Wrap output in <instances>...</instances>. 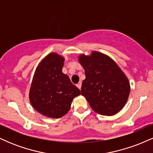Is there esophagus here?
Masks as SVG:
<instances>
[{
  "mask_svg": "<svg viewBox=\"0 0 153 153\" xmlns=\"http://www.w3.org/2000/svg\"><path fill=\"white\" fill-rule=\"evenodd\" d=\"M81 85H82V83H81V82H78V84H77V87L79 89H81Z\"/></svg>",
  "mask_w": 153,
  "mask_h": 153,
  "instance_id": "esophagus-1",
  "label": "esophagus"
}]
</instances>
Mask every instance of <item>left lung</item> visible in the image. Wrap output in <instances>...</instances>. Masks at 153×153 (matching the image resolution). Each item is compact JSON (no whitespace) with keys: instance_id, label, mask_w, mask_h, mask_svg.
I'll list each match as a JSON object with an SVG mask.
<instances>
[{"instance_id":"left-lung-1","label":"left lung","mask_w":153,"mask_h":153,"mask_svg":"<svg viewBox=\"0 0 153 153\" xmlns=\"http://www.w3.org/2000/svg\"><path fill=\"white\" fill-rule=\"evenodd\" d=\"M78 62L85 71L81 95L94 111L113 116L125 106L130 93V83L118 65L106 54L92 51L79 54Z\"/></svg>"}]
</instances>
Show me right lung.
I'll use <instances>...</instances> for the list:
<instances>
[{"label": "right lung", "instance_id": "right-lung-1", "mask_svg": "<svg viewBox=\"0 0 153 153\" xmlns=\"http://www.w3.org/2000/svg\"><path fill=\"white\" fill-rule=\"evenodd\" d=\"M65 57L56 52L45 56L35 70L29 89V101L36 111L58 119L71 109L74 98L80 95L68 75L62 73Z\"/></svg>", "mask_w": 153, "mask_h": 153}]
</instances>
